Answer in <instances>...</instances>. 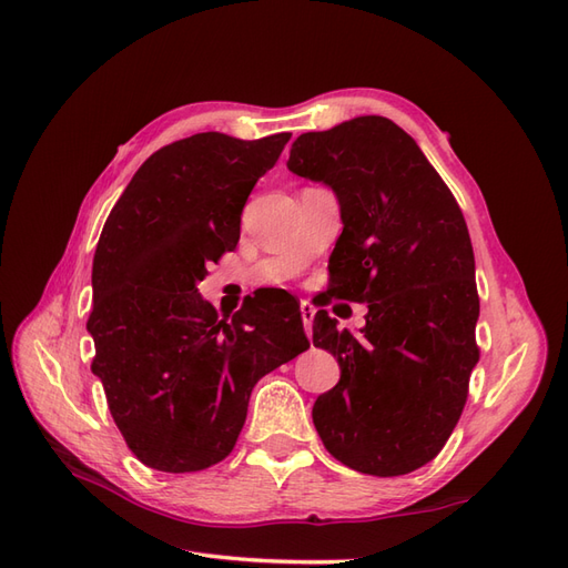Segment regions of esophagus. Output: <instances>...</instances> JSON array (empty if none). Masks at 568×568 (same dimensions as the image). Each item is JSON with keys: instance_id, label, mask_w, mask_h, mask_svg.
Instances as JSON below:
<instances>
[{"instance_id": "1", "label": "esophagus", "mask_w": 568, "mask_h": 568, "mask_svg": "<svg viewBox=\"0 0 568 568\" xmlns=\"http://www.w3.org/2000/svg\"><path fill=\"white\" fill-rule=\"evenodd\" d=\"M315 313H317V307H315L311 301H301V317H303L305 334H307V336H311V332H313V320H315Z\"/></svg>"}]
</instances>
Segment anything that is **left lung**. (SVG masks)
I'll return each instance as SVG.
<instances>
[{
  "label": "left lung",
  "mask_w": 568,
  "mask_h": 568,
  "mask_svg": "<svg viewBox=\"0 0 568 568\" xmlns=\"http://www.w3.org/2000/svg\"><path fill=\"white\" fill-rule=\"evenodd\" d=\"M286 165L332 186L343 222L332 288L369 307L357 336L315 315L313 343L341 367L315 400L317 434L359 474L415 471L450 438L478 363L467 222L417 142L382 115L301 134Z\"/></svg>",
  "instance_id": "left-lung-1"
}]
</instances>
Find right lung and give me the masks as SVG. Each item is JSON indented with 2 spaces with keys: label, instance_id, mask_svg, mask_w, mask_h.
Returning a JSON list of instances; mask_svg holds the SVG:
<instances>
[{
  "label": "right lung",
  "instance_id": "1",
  "mask_svg": "<svg viewBox=\"0 0 568 568\" xmlns=\"http://www.w3.org/2000/svg\"><path fill=\"white\" fill-rule=\"evenodd\" d=\"M288 140L199 132L159 149L99 236L92 372L128 448L151 469L186 474L225 459L257 379L311 348L294 296L253 298L227 322L196 288L236 246L246 199Z\"/></svg>",
  "mask_w": 568,
  "mask_h": 568
}]
</instances>
